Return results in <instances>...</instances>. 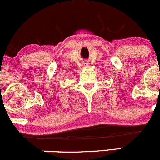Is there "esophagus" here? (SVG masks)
<instances>
[{"label": "esophagus", "mask_w": 160, "mask_h": 160, "mask_svg": "<svg viewBox=\"0 0 160 160\" xmlns=\"http://www.w3.org/2000/svg\"><path fill=\"white\" fill-rule=\"evenodd\" d=\"M85 66H88V64H87V63H86V65H85Z\"/></svg>", "instance_id": "obj_1"}]
</instances>
